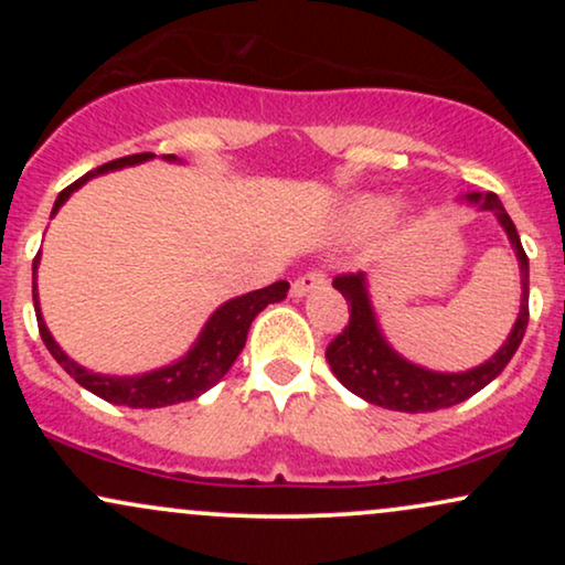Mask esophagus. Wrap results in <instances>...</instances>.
Listing matches in <instances>:
<instances>
[{"mask_svg":"<svg viewBox=\"0 0 565 565\" xmlns=\"http://www.w3.org/2000/svg\"><path fill=\"white\" fill-rule=\"evenodd\" d=\"M321 287H327V276H323L321 270H308V274H302L295 284H291V297H305L308 291H316Z\"/></svg>","mask_w":565,"mask_h":565,"instance_id":"1","label":"esophagus"}]
</instances>
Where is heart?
I'll return each instance as SVG.
<instances>
[{
  "label": "heart",
  "mask_w": 565,
  "mask_h": 565,
  "mask_svg": "<svg viewBox=\"0 0 565 565\" xmlns=\"http://www.w3.org/2000/svg\"><path fill=\"white\" fill-rule=\"evenodd\" d=\"M395 201L387 196H361L345 210V225L350 231H374L391 223L395 215Z\"/></svg>",
  "instance_id": "heart-1"
}]
</instances>
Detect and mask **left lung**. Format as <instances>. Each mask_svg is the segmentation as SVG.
I'll return each mask as SVG.
<instances>
[{
  "label": "left lung",
  "mask_w": 565,
  "mask_h": 565,
  "mask_svg": "<svg viewBox=\"0 0 565 565\" xmlns=\"http://www.w3.org/2000/svg\"><path fill=\"white\" fill-rule=\"evenodd\" d=\"M465 201L481 212H494L497 223L508 233V242L521 265V310L512 323L508 340L483 364L465 372H433L404 359L382 334L372 297H369L366 274L337 276L334 289L348 300L350 323L327 348V361L334 377L369 404L393 408V412H438V408L462 404L470 395L483 391L491 380L502 374L521 345L529 327V257L521 246L515 225L497 193H468Z\"/></svg>",
  "instance_id": "left-lung-1"
}]
</instances>
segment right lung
<instances>
[{
    "mask_svg": "<svg viewBox=\"0 0 565 565\" xmlns=\"http://www.w3.org/2000/svg\"><path fill=\"white\" fill-rule=\"evenodd\" d=\"M148 159H153V153H135V157L108 161V164L87 172L84 178L76 180V183H71L66 191L57 193L53 215H57V210L66 204L71 193L79 191L87 180L97 178V174L121 170V167L142 164V161ZM161 159L180 161L178 157H172V153H167V157ZM36 268H39V255L34 260V310L39 321V334H42L44 345H47L50 353H53L57 364L66 369L71 377L79 382L82 387H87L89 393H95L97 398L108 401V404L129 406V408H161V406L183 404V401L199 398L201 393H206L212 385H217V382L228 374V369L233 366V361H236V355L242 353L246 334H249V327L252 321H255V316L268 308L270 302H281L289 291L287 281H276L265 289H255V291H246L242 297H233V300L220 305L215 313L206 319L204 329H201L196 342H193L191 350H188L183 359L172 361V364L153 369V372H146V374L116 377V374L89 372L87 366L76 364L66 350L57 345L55 337L50 334L47 323L42 319V308H39Z\"/></svg>",
    "mask_w": 565,
    "mask_h": 565,
    "instance_id": "right-lung-1",
    "label": "right lung"
}]
</instances>
